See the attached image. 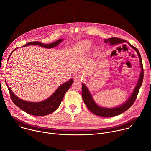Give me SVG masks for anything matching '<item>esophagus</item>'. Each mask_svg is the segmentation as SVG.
I'll return each mask as SVG.
<instances>
[{
    "instance_id": "34e87169",
    "label": "esophagus",
    "mask_w": 151,
    "mask_h": 151,
    "mask_svg": "<svg viewBox=\"0 0 151 151\" xmlns=\"http://www.w3.org/2000/svg\"><path fill=\"white\" fill-rule=\"evenodd\" d=\"M75 77H76V79L77 80H80V79L82 78V76H81V75L79 74V73L76 74V76H75Z\"/></svg>"
}]
</instances>
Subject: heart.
<instances>
[{
	"mask_svg": "<svg viewBox=\"0 0 151 151\" xmlns=\"http://www.w3.org/2000/svg\"><path fill=\"white\" fill-rule=\"evenodd\" d=\"M91 46V42L88 40L83 41L79 43L75 47V51L79 54H82L85 50L88 49Z\"/></svg>",
	"mask_w": 151,
	"mask_h": 151,
	"instance_id": "b5f03b06",
	"label": "heart"
}]
</instances>
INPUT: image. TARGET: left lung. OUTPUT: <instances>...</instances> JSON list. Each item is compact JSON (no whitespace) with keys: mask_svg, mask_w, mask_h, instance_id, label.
Returning <instances> with one entry per match:
<instances>
[{"mask_svg":"<svg viewBox=\"0 0 151 151\" xmlns=\"http://www.w3.org/2000/svg\"><path fill=\"white\" fill-rule=\"evenodd\" d=\"M125 42L126 40L120 38H117V37H111L109 39L104 40V42L106 44H110L111 45L118 44H119V43H122V42L124 43ZM128 44L130 45L133 49H134L137 52V54L140 59V67L142 70H141L138 83L136 85V87H135L134 91L133 92L131 97L129 98V99L124 104H123L122 105L119 107H115V108H104V107H101L97 106V104L94 101L91 95L90 94L87 88L86 87V86L83 83L82 84V99L83 100V101L85 105L88 107V109L92 113H93L94 114L97 116L108 118V117H113V116H115L118 115H120L130 108V107L133 104V103H134L137 98L140 87H141L143 82V79L144 72H143V64H142L141 55L140 54L139 50L136 47H133L130 44H129V43Z\"/></svg>","mask_w":151,"mask_h":151,"instance_id":"1","label":"left lung"}]
</instances>
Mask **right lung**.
<instances>
[{"instance_id":"1","label":"right lung","mask_w":151,"mask_h":151,"mask_svg":"<svg viewBox=\"0 0 151 151\" xmlns=\"http://www.w3.org/2000/svg\"><path fill=\"white\" fill-rule=\"evenodd\" d=\"M62 40V39H58L55 42L52 43V44L47 45L42 44V43L40 42H31L27 43V44L23 47L31 45H36L40 46L42 47H44L45 48H52L58 45ZM15 50H14L12 52H13ZM73 80L72 79H70L69 81L60 85L58 89L54 92V93L48 99L38 103L26 101L19 99L12 93V91L9 87V86L7 84L6 85L12 101L19 108L26 112V113L32 115L44 116L52 113L58 108L60 105L61 101H62L64 94H66L67 91L70 88L72 84L73 83Z\"/></svg>"}]
</instances>
